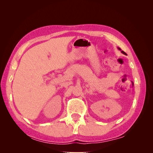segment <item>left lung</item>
I'll use <instances>...</instances> for the list:
<instances>
[{"label": "left lung", "mask_w": 153, "mask_h": 153, "mask_svg": "<svg viewBox=\"0 0 153 153\" xmlns=\"http://www.w3.org/2000/svg\"><path fill=\"white\" fill-rule=\"evenodd\" d=\"M118 49L119 50V51H121V53H122V54H125V55H127V54L125 53V52H123V51H122V49H121V48H119V47H118Z\"/></svg>", "instance_id": "obj_1"}]
</instances>
